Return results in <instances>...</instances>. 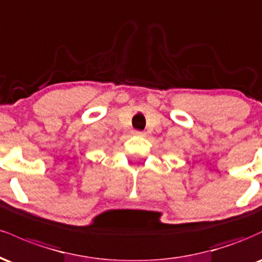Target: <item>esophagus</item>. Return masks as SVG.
<instances>
[{"instance_id": "34e87169", "label": "esophagus", "mask_w": 262, "mask_h": 262, "mask_svg": "<svg viewBox=\"0 0 262 262\" xmlns=\"http://www.w3.org/2000/svg\"><path fill=\"white\" fill-rule=\"evenodd\" d=\"M133 134L138 135V137H145V132H141V130H134Z\"/></svg>"}]
</instances>
